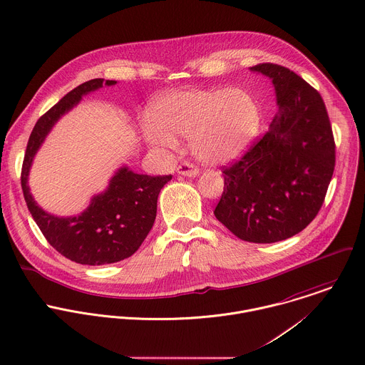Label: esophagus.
<instances>
[{"label":"esophagus","instance_id":"1","mask_svg":"<svg viewBox=\"0 0 365 365\" xmlns=\"http://www.w3.org/2000/svg\"><path fill=\"white\" fill-rule=\"evenodd\" d=\"M176 172H178L179 175L187 176V178H195V176L199 175V169H197L195 165L187 163V162L180 163V165L176 168Z\"/></svg>","mask_w":365,"mask_h":365}]
</instances>
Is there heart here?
Returning a JSON list of instances; mask_svg holds the SVG:
<instances>
[{
    "mask_svg": "<svg viewBox=\"0 0 365 365\" xmlns=\"http://www.w3.org/2000/svg\"><path fill=\"white\" fill-rule=\"evenodd\" d=\"M156 123L144 124L146 141L173 148L189 137L193 155L210 165L240 158L261 128L257 100L241 88H192L169 93L153 106Z\"/></svg>",
    "mask_w": 365,
    "mask_h": 365,
    "instance_id": "1",
    "label": "heart"
}]
</instances>
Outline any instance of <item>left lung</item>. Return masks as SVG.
Listing matches in <instances>:
<instances>
[{
  "label": "left lung",
  "mask_w": 365,
  "mask_h": 365,
  "mask_svg": "<svg viewBox=\"0 0 365 365\" xmlns=\"http://www.w3.org/2000/svg\"><path fill=\"white\" fill-rule=\"evenodd\" d=\"M272 80L278 114L269 130L230 168L215 216L238 238L271 244L293 237L319 213L336 162L320 94L288 68H250Z\"/></svg>",
  "instance_id": "8db88e82"
}]
</instances>
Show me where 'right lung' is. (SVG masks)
Instances as JSON below:
<instances>
[{"mask_svg": "<svg viewBox=\"0 0 365 365\" xmlns=\"http://www.w3.org/2000/svg\"><path fill=\"white\" fill-rule=\"evenodd\" d=\"M115 83L93 78L69 91L36 121L22 163L21 186L28 210L48 242L63 257L81 265H106L131 257L153 225L160 189L172 179V175L148 176L123 166L110 179L107 189L93 196L88 207L72 217L51 215L32 197L28 186L29 170L53 125L78 104L83 96Z\"/></svg>", "mask_w": 365, "mask_h": 365, "instance_id": "obj_1", "label": "right lung"}]
</instances>
